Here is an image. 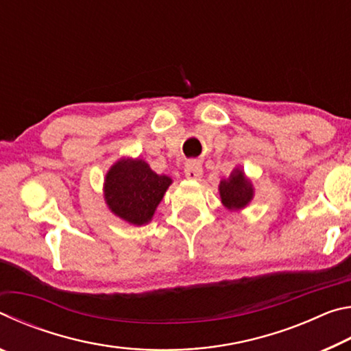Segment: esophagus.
I'll use <instances>...</instances> for the list:
<instances>
[{"label": "esophagus", "mask_w": 351, "mask_h": 351, "mask_svg": "<svg viewBox=\"0 0 351 351\" xmlns=\"http://www.w3.org/2000/svg\"><path fill=\"white\" fill-rule=\"evenodd\" d=\"M184 173L189 178V180H199L203 176V165L198 161H192L186 165L184 169Z\"/></svg>", "instance_id": "1"}]
</instances>
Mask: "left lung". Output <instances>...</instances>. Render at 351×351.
Returning <instances> with one entry per match:
<instances>
[{"mask_svg": "<svg viewBox=\"0 0 351 351\" xmlns=\"http://www.w3.org/2000/svg\"><path fill=\"white\" fill-rule=\"evenodd\" d=\"M252 186L240 169H235L228 180L219 182V195L228 209H241L252 199Z\"/></svg>", "mask_w": 351, "mask_h": 351, "instance_id": "1", "label": "left lung"}]
</instances>
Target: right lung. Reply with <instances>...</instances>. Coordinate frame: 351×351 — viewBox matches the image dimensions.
I'll return each instance as SVG.
<instances>
[{
	"label": "right lung",
	"instance_id": "right-lung-1",
	"mask_svg": "<svg viewBox=\"0 0 351 351\" xmlns=\"http://www.w3.org/2000/svg\"><path fill=\"white\" fill-rule=\"evenodd\" d=\"M170 184L142 159H121L106 173L105 199L117 217L141 226L150 221Z\"/></svg>",
	"mask_w": 351,
	"mask_h": 351
}]
</instances>
